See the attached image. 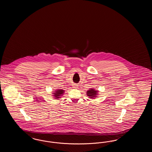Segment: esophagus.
<instances>
[{
  "mask_svg": "<svg viewBox=\"0 0 152 152\" xmlns=\"http://www.w3.org/2000/svg\"><path fill=\"white\" fill-rule=\"evenodd\" d=\"M73 87L75 88H78V86H77V84H74L73 86Z\"/></svg>",
  "mask_w": 152,
  "mask_h": 152,
  "instance_id": "1",
  "label": "esophagus"
}]
</instances>
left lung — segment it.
I'll list each match as a JSON object with an SVG mask.
<instances>
[{
    "label": "left lung",
    "mask_w": 152,
    "mask_h": 152,
    "mask_svg": "<svg viewBox=\"0 0 152 152\" xmlns=\"http://www.w3.org/2000/svg\"><path fill=\"white\" fill-rule=\"evenodd\" d=\"M97 93L98 91H96L94 88H92L87 91V95L89 97H90V99H94L96 97H97Z\"/></svg>",
    "instance_id": "left-lung-1"
}]
</instances>
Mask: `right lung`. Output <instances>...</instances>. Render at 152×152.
Instances as JSON below:
<instances>
[{
	"mask_svg": "<svg viewBox=\"0 0 152 152\" xmlns=\"http://www.w3.org/2000/svg\"><path fill=\"white\" fill-rule=\"evenodd\" d=\"M64 91L62 90V89H56V91H55V92L53 93V95L54 96V98H55V99H58L61 98V96L64 94Z\"/></svg>",
	"mask_w": 152,
	"mask_h": 152,
	"instance_id": "1",
	"label": "right lung"
}]
</instances>
